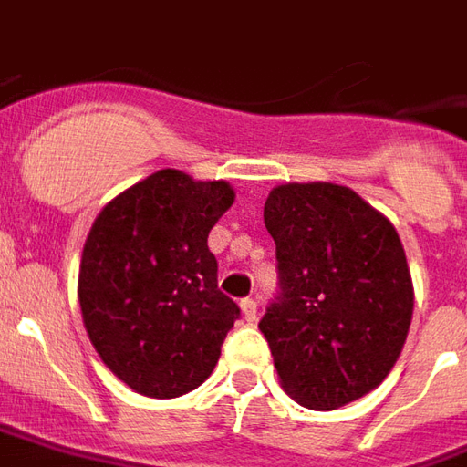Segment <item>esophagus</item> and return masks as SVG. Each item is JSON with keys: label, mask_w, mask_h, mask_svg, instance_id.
Segmentation results:
<instances>
[{"label": "esophagus", "mask_w": 467, "mask_h": 467, "mask_svg": "<svg viewBox=\"0 0 467 467\" xmlns=\"http://www.w3.org/2000/svg\"><path fill=\"white\" fill-rule=\"evenodd\" d=\"M238 306H241V313H244V318H246L248 323L256 321V301H254V298H244Z\"/></svg>", "instance_id": "obj_1"}]
</instances>
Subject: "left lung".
<instances>
[{"label":"left lung","instance_id":"1","mask_svg":"<svg viewBox=\"0 0 467 467\" xmlns=\"http://www.w3.org/2000/svg\"><path fill=\"white\" fill-rule=\"evenodd\" d=\"M264 223L281 294L258 323L281 388L313 410L358 400L396 366L413 281L396 226L338 183H284Z\"/></svg>","mask_w":467,"mask_h":467}]
</instances>
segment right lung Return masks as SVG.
Segmentation results:
<instances>
[{"mask_svg":"<svg viewBox=\"0 0 467 467\" xmlns=\"http://www.w3.org/2000/svg\"><path fill=\"white\" fill-rule=\"evenodd\" d=\"M234 196L226 182L161 169L109 201L91 226L79 266L84 328L141 396H183L219 363L241 311L219 291L206 241Z\"/></svg>","mask_w":467,"mask_h":467,"instance_id":"right-lung-1","label":"right lung"}]
</instances>
